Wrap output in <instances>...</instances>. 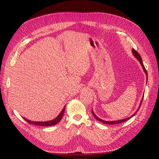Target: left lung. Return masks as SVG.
I'll return each instance as SVG.
<instances>
[{
	"label": "left lung",
	"mask_w": 159,
	"mask_h": 159,
	"mask_svg": "<svg viewBox=\"0 0 159 159\" xmlns=\"http://www.w3.org/2000/svg\"><path fill=\"white\" fill-rule=\"evenodd\" d=\"M132 53H133V56H134V57L137 58V59L139 61L140 65L142 66V68H143V69L144 73H145L146 75V79H147V80H148V73H147L146 70L145 69V67H144V64H143V60H142V58H141V57H140V55L138 53V52H137V51H135V50L134 49H132ZM143 97H144V96L143 97V98H142V100H141L140 105H139V107H138L137 110L134 113V114H133L131 116H129V117H128V118H126V119H124L118 120H114V121H106V120H103L102 119H101L100 118H98V116L95 114V113H94V111H93V110H91V112H92V114H93V115L94 116V117H95L97 120H98V121H100V122H102V123H104V124H119V123H121V122H125V121H126V120L130 119L131 117H133V116L135 115V114L137 113V111H138L139 110V108H140V106H141V104H142V102H143Z\"/></svg>",
	"instance_id": "left-lung-1"
}]
</instances>
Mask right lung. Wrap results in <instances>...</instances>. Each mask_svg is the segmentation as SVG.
<instances>
[{"instance_id":"obj_1","label":"right lung","mask_w":159,"mask_h":159,"mask_svg":"<svg viewBox=\"0 0 159 159\" xmlns=\"http://www.w3.org/2000/svg\"><path fill=\"white\" fill-rule=\"evenodd\" d=\"M65 107L66 106H64V108L62 109V110L61 111V112L60 113V114L58 115L57 117L52 120H49V121H45V122H36V121H31L30 120L26 119V118L23 117V119L26 120L27 122H28L30 124H35L36 126H53V125L57 124L58 122L61 121V120L62 119L63 115L64 113V110H65Z\"/></svg>"}]
</instances>
